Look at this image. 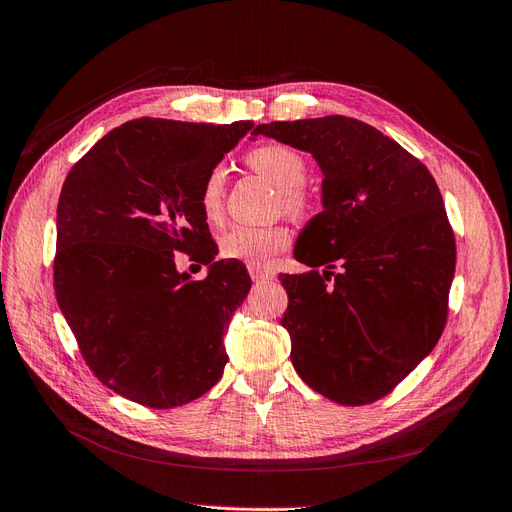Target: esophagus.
I'll return each instance as SVG.
<instances>
[{
	"mask_svg": "<svg viewBox=\"0 0 512 512\" xmlns=\"http://www.w3.org/2000/svg\"><path fill=\"white\" fill-rule=\"evenodd\" d=\"M247 271H250L252 280H254L256 284H258V282H265V280H273V273L267 271V269H262V267H247Z\"/></svg>",
	"mask_w": 512,
	"mask_h": 512,
	"instance_id": "esophagus-1",
	"label": "esophagus"
}]
</instances>
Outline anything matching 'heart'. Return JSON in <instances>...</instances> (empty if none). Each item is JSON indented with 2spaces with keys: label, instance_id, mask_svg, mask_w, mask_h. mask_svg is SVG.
<instances>
[{
  "label": "heart",
  "instance_id": "1",
  "mask_svg": "<svg viewBox=\"0 0 512 512\" xmlns=\"http://www.w3.org/2000/svg\"><path fill=\"white\" fill-rule=\"evenodd\" d=\"M245 164L277 188L275 211L290 220H309L316 213V198L303 188L307 162L299 151L280 143H265L247 151ZM226 175L220 166L211 168L200 185L198 203L209 222H218L224 209ZM290 245V230L284 224L235 226L226 230L220 241L224 258L245 262L250 267H267Z\"/></svg>",
  "mask_w": 512,
  "mask_h": 512
}]
</instances>
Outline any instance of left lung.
<instances>
[{"label": "left lung", "mask_w": 512, "mask_h": 512, "mask_svg": "<svg viewBox=\"0 0 512 512\" xmlns=\"http://www.w3.org/2000/svg\"><path fill=\"white\" fill-rule=\"evenodd\" d=\"M265 134L318 160L324 211L280 275L290 359L312 389L342 406L389 395L438 344L457 245L427 166L369 123L344 115L271 121Z\"/></svg>", "instance_id": "left-lung-1"}]
</instances>
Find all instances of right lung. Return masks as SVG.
Here are the masks:
<instances>
[{
  "label": "right lung",
  "mask_w": 512,
  "mask_h": 512,
  "mask_svg": "<svg viewBox=\"0 0 512 512\" xmlns=\"http://www.w3.org/2000/svg\"><path fill=\"white\" fill-rule=\"evenodd\" d=\"M252 121L224 126L143 117L72 166L57 203L53 286L81 356L102 384L145 408L205 395L224 374V333L252 288L218 245L200 185ZM175 253L211 264L205 281Z\"/></svg>",
  "instance_id": "add662e5"
}]
</instances>
